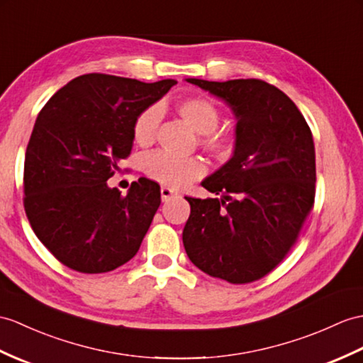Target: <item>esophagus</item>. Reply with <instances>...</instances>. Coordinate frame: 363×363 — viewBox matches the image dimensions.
Instances as JSON below:
<instances>
[{
    "mask_svg": "<svg viewBox=\"0 0 363 363\" xmlns=\"http://www.w3.org/2000/svg\"><path fill=\"white\" fill-rule=\"evenodd\" d=\"M176 195H178V193H176V191L172 190V189H168V187H162V189H161V196H162V201H164V202L170 201V199L174 198Z\"/></svg>",
    "mask_w": 363,
    "mask_h": 363,
    "instance_id": "esophagus-1",
    "label": "esophagus"
}]
</instances>
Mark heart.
Here are the masks:
<instances>
[{"label": "heart", "instance_id": "1", "mask_svg": "<svg viewBox=\"0 0 363 363\" xmlns=\"http://www.w3.org/2000/svg\"><path fill=\"white\" fill-rule=\"evenodd\" d=\"M176 111L193 130L202 134L201 143L208 153L218 159L232 155L233 142L225 133L218 131L220 109L206 97H185L176 104ZM159 109L145 108L136 117L133 125V138L139 145H150L155 140L159 125ZM143 170L151 179L173 189H181L199 179L206 173V165L199 157H179L167 151H155L143 159Z\"/></svg>", "mask_w": 363, "mask_h": 363}]
</instances>
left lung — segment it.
Listing matches in <instances>:
<instances>
[{
    "mask_svg": "<svg viewBox=\"0 0 363 363\" xmlns=\"http://www.w3.org/2000/svg\"><path fill=\"white\" fill-rule=\"evenodd\" d=\"M187 82L224 100L237 117V139L230 161L202 181L220 198H187L185 252L210 277L259 280L288 255L313 210V133L296 104L263 80Z\"/></svg>",
    "mask_w": 363,
    "mask_h": 363,
    "instance_id": "8db88e82",
    "label": "left lung"
}]
</instances>
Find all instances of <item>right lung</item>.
Wrapping results in <instances>:
<instances>
[{
	"label": "right lung",
	"mask_w": 363,
	"mask_h": 363,
	"mask_svg": "<svg viewBox=\"0 0 363 363\" xmlns=\"http://www.w3.org/2000/svg\"><path fill=\"white\" fill-rule=\"evenodd\" d=\"M176 80L143 83L85 74L58 89L41 109L24 157V210L38 240L60 263L83 274L125 264L161 206L147 178L122 196L106 181L133 148L139 113Z\"/></svg>",
	"instance_id": "right-lung-1"
}]
</instances>
